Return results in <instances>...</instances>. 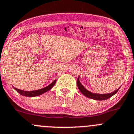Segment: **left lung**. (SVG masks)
<instances>
[{"label": "left lung", "mask_w": 134, "mask_h": 134, "mask_svg": "<svg viewBox=\"0 0 134 134\" xmlns=\"http://www.w3.org/2000/svg\"><path fill=\"white\" fill-rule=\"evenodd\" d=\"M77 86H78V89L80 91V92L82 93L84 96H86V97H88V98H91V99L96 100H104L108 99L109 98L111 97L112 96L114 95L117 91H119V90L120 89L118 88L117 90H115L113 92L108 93V94H97V93H93L90 91H89L88 90H86L84 87L82 85V83L80 82L79 81V77L77 79Z\"/></svg>", "instance_id": "1"}]
</instances>
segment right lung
I'll return each instance as SVG.
<instances>
[{"mask_svg":"<svg viewBox=\"0 0 134 134\" xmlns=\"http://www.w3.org/2000/svg\"><path fill=\"white\" fill-rule=\"evenodd\" d=\"M56 82V80H55L53 82L51 83L50 85H48L47 87H44V88L41 89V90H36V91H23V90H19V89H17L16 87H13V88L17 91V93H19L20 94L23 96H25V97H36V96L41 95V94H43L47 91H49L51 89H52V87L54 86V84Z\"/></svg>","mask_w":134,"mask_h":134,"instance_id":"obj_1","label":"right lung"}]
</instances>
